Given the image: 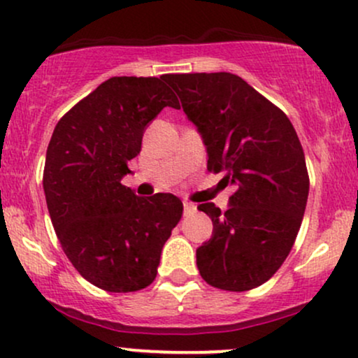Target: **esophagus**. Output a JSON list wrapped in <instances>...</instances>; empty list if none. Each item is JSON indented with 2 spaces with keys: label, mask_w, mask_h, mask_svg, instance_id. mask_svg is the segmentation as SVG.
<instances>
[{
  "label": "esophagus",
  "mask_w": 358,
  "mask_h": 358,
  "mask_svg": "<svg viewBox=\"0 0 358 358\" xmlns=\"http://www.w3.org/2000/svg\"><path fill=\"white\" fill-rule=\"evenodd\" d=\"M195 203L192 202H183V210H185V215H188V213H193L195 212Z\"/></svg>",
  "instance_id": "1"
}]
</instances>
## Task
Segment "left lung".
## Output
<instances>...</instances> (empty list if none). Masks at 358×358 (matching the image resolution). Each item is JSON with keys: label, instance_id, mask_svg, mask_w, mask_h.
<instances>
[{"label": "left lung", "instance_id": "1", "mask_svg": "<svg viewBox=\"0 0 358 358\" xmlns=\"http://www.w3.org/2000/svg\"><path fill=\"white\" fill-rule=\"evenodd\" d=\"M207 148V168L225 171L234 187L229 208L200 203L213 232L196 249V268L208 285L225 291L261 286L281 268L305 215L308 180L296 131L281 109L229 72L170 73Z\"/></svg>", "mask_w": 358, "mask_h": 358}]
</instances>
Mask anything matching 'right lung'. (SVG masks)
<instances>
[{
  "label": "right lung",
  "mask_w": 358,
  "mask_h": 358,
  "mask_svg": "<svg viewBox=\"0 0 358 358\" xmlns=\"http://www.w3.org/2000/svg\"><path fill=\"white\" fill-rule=\"evenodd\" d=\"M166 106L180 109L166 76L110 77L57 122L48 143L43 190L62 249L82 276L110 293L155 281L182 219L178 196H138L121 183L148 124Z\"/></svg>",
  "instance_id": "obj_1"
}]
</instances>
